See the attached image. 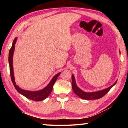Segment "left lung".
Masks as SVG:
<instances>
[{
    "instance_id": "left-lung-1",
    "label": "left lung",
    "mask_w": 128,
    "mask_h": 128,
    "mask_svg": "<svg viewBox=\"0 0 128 128\" xmlns=\"http://www.w3.org/2000/svg\"><path fill=\"white\" fill-rule=\"evenodd\" d=\"M120 53V51H119ZM106 88H104L103 90H101L99 91H97V92H86L82 90L81 88H80L78 87L76 82L75 78L74 75H72V89L74 92L76 94L77 96H78L80 98L85 99V100H95V99H98L101 98H102L103 96L107 94V93L109 92L110 90L113 87V86L116 84V82Z\"/></svg>"
}]
</instances>
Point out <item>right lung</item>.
<instances>
[{
	"label": "right lung",
	"instance_id": "right-lung-1",
	"mask_svg": "<svg viewBox=\"0 0 128 128\" xmlns=\"http://www.w3.org/2000/svg\"><path fill=\"white\" fill-rule=\"evenodd\" d=\"M17 38L16 37L14 40L13 41L12 45L11 48H10L9 52V56H8V62H9L10 65V74L11 77L12 81L14 84L15 88L20 94L24 95L26 98L29 99H31L32 100L39 102L44 100L45 99L47 98L48 96V95L51 94V92L52 90L53 86L55 82L57 80L58 77L60 74L61 72L58 73L56 74L55 76H54L51 79L50 82L47 85L46 87L43 88V89H41L38 91H29L24 90L22 88H20L18 86L16 85L15 82L14 76V67H13V56H14V53L15 48V44H16Z\"/></svg>",
	"mask_w": 128,
	"mask_h": 128
}]
</instances>
